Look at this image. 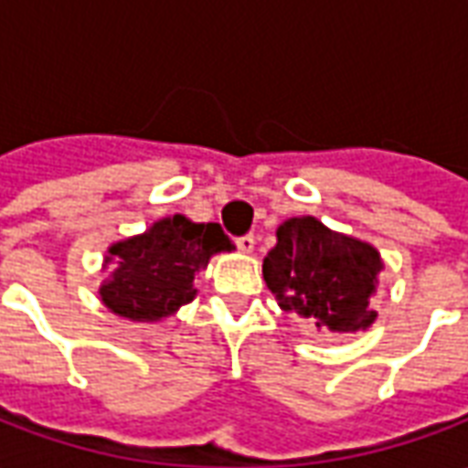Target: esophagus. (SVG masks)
<instances>
[{
	"instance_id": "1",
	"label": "esophagus",
	"mask_w": 468,
	"mask_h": 468,
	"mask_svg": "<svg viewBox=\"0 0 468 468\" xmlns=\"http://www.w3.org/2000/svg\"><path fill=\"white\" fill-rule=\"evenodd\" d=\"M235 245H238V250H240V253H253L255 238L253 235H240V238L235 240Z\"/></svg>"
}]
</instances>
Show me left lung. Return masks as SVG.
<instances>
[{
  "instance_id": "left-lung-1",
  "label": "left lung",
  "mask_w": 468,
  "mask_h": 468,
  "mask_svg": "<svg viewBox=\"0 0 468 468\" xmlns=\"http://www.w3.org/2000/svg\"><path fill=\"white\" fill-rule=\"evenodd\" d=\"M275 235L263 278L283 311L311 318L324 334H356L376 321L371 298L383 261L373 245L311 215L285 220Z\"/></svg>"
}]
</instances>
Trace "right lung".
Here are the masks:
<instances>
[{"label": "right lung", "instance_id": "add662e5", "mask_svg": "<svg viewBox=\"0 0 468 468\" xmlns=\"http://www.w3.org/2000/svg\"><path fill=\"white\" fill-rule=\"evenodd\" d=\"M225 250L230 253L235 245L218 223H193L185 215L163 218L143 235L107 248L105 265L115 263V271L100 285V298L127 321H163L193 301L195 275Z\"/></svg>", "mask_w": 468, "mask_h": 468}]
</instances>
